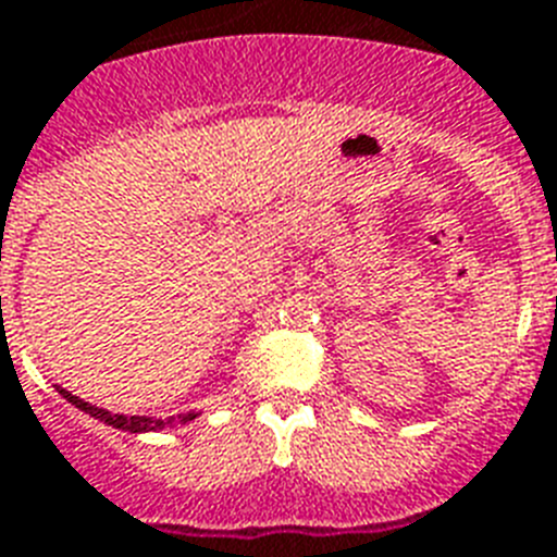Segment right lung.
Here are the masks:
<instances>
[{
  "mask_svg": "<svg viewBox=\"0 0 557 557\" xmlns=\"http://www.w3.org/2000/svg\"><path fill=\"white\" fill-rule=\"evenodd\" d=\"M59 393L67 398L71 404H76L79 410L90 412L94 418H99V421H104V424L116 426V430H127V433H145V430H162L164 424H170L173 418H168V421H153V418H145V416H116V412H108V410H99V407H94V404L82 401L79 395H71L67 389H59ZM196 418V412H190V416H182V421H193Z\"/></svg>",
  "mask_w": 557,
  "mask_h": 557,
  "instance_id": "obj_1",
  "label": "right lung"
}]
</instances>
